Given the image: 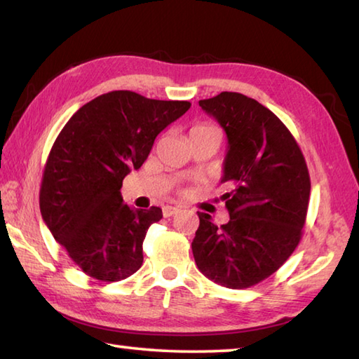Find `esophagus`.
<instances>
[{"mask_svg": "<svg viewBox=\"0 0 359 359\" xmlns=\"http://www.w3.org/2000/svg\"><path fill=\"white\" fill-rule=\"evenodd\" d=\"M177 212H179V207H171V205L163 207V216L165 217H170V216L175 215Z\"/></svg>", "mask_w": 359, "mask_h": 359, "instance_id": "obj_1", "label": "esophagus"}]
</instances>
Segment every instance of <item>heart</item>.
<instances>
[{
	"instance_id": "1",
	"label": "heart",
	"mask_w": 359,
	"mask_h": 359,
	"mask_svg": "<svg viewBox=\"0 0 359 359\" xmlns=\"http://www.w3.org/2000/svg\"><path fill=\"white\" fill-rule=\"evenodd\" d=\"M215 128L212 124H199V126H196V128H193L191 129V132H201V130H213Z\"/></svg>"
}]
</instances>
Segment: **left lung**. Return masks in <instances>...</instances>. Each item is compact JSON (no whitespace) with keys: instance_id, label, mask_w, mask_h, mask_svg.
<instances>
[{"instance_id":"obj_1","label":"left lung","mask_w":359,"mask_h":359,"mask_svg":"<svg viewBox=\"0 0 359 359\" xmlns=\"http://www.w3.org/2000/svg\"><path fill=\"white\" fill-rule=\"evenodd\" d=\"M227 133L222 194L230 221L217 227L198 213L191 243L203 276L244 290L272 276L300 243L311 180L290 129L269 109L235 91L199 101Z\"/></svg>"}]
</instances>
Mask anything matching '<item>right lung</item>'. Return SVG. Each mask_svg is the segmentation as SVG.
Segmentation results:
<instances>
[{"label":"right lung","instance_id":"add662e5","mask_svg":"<svg viewBox=\"0 0 359 359\" xmlns=\"http://www.w3.org/2000/svg\"><path fill=\"white\" fill-rule=\"evenodd\" d=\"M191 107L116 90L76 111L55 138L40 185V212L68 257L100 282L143 264V241L161 208L123 203V180L144 163L154 140Z\"/></svg>","mask_w":359,"mask_h":359}]
</instances>
